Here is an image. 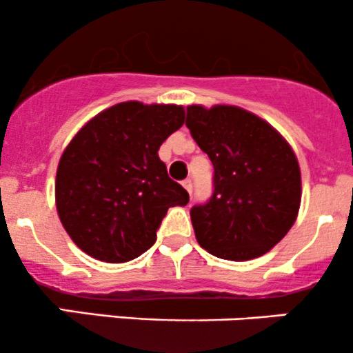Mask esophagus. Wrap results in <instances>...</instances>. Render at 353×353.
<instances>
[{"mask_svg": "<svg viewBox=\"0 0 353 353\" xmlns=\"http://www.w3.org/2000/svg\"><path fill=\"white\" fill-rule=\"evenodd\" d=\"M182 185H184V189L188 190V192L190 194V196H192V181H190V179L182 181Z\"/></svg>", "mask_w": 353, "mask_h": 353, "instance_id": "1", "label": "esophagus"}]
</instances>
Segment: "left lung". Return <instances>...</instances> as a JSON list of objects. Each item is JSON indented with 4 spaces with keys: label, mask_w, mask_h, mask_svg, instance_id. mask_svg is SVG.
<instances>
[{
    "label": "left lung",
    "mask_w": 353,
    "mask_h": 353,
    "mask_svg": "<svg viewBox=\"0 0 353 353\" xmlns=\"http://www.w3.org/2000/svg\"><path fill=\"white\" fill-rule=\"evenodd\" d=\"M185 125L214 165L212 196L190 209L197 242L228 261L261 257L297 217L294 151L272 125L236 106H189Z\"/></svg>",
    "instance_id": "obj_1"
}]
</instances>
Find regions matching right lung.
<instances>
[{
  "label": "right lung",
  "instance_id": "right-lung-1",
  "mask_svg": "<svg viewBox=\"0 0 353 353\" xmlns=\"http://www.w3.org/2000/svg\"><path fill=\"white\" fill-rule=\"evenodd\" d=\"M182 124V106L129 101L72 137L56 174V208L83 252L109 264L132 261L154 245L168 209L188 204V190L157 156Z\"/></svg>",
  "mask_w": 353,
  "mask_h": 353
}]
</instances>
